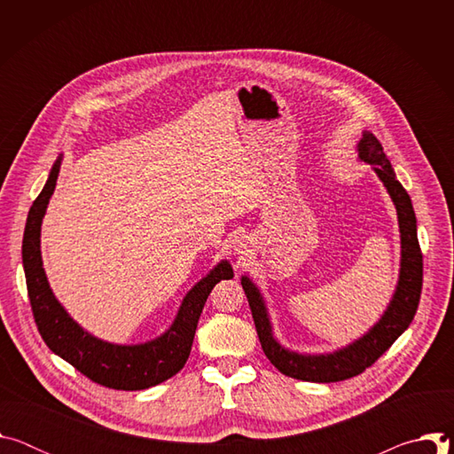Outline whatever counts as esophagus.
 <instances>
[{"instance_id":"34e87169","label":"esophagus","mask_w":454,"mask_h":454,"mask_svg":"<svg viewBox=\"0 0 454 454\" xmlns=\"http://www.w3.org/2000/svg\"><path fill=\"white\" fill-rule=\"evenodd\" d=\"M251 246H249V240L247 239H244V237H240V239H237V242H235V246H233V251L237 253V254H249V249Z\"/></svg>"}]
</instances>
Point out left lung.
Instances as JSON below:
<instances>
[{
    "label": "left lung",
    "mask_w": 454,
    "mask_h": 454,
    "mask_svg": "<svg viewBox=\"0 0 454 454\" xmlns=\"http://www.w3.org/2000/svg\"><path fill=\"white\" fill-rule=\"evenodd\" d=\"M357 158L372 165L377 177L386 186L395 205L401 231V270L395 293L375 325L350 345L329 354H300L286 348L275 338L270 312L264 296L249 277H242L240 284L249 301L258 340L268 359L284 375L309 382H336L359 375L372 366L394 341L410 327L417 312L422 291V253L417 239V217L411 200L404 186L397 181L390 160L386 158L382 145L364 131L357 142Z\"/></svg>",
    "instance_id": "left-lung-1"
}]
</instances>
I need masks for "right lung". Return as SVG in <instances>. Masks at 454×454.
I'll return each mask as SVG.
<instances>
[{"instance_id":"obj_1","label":"right lung","mask_w":454,"mask_h":454,"mask_svg":"<svg viewBox=\"0 0 454 454\" xmlns=\"http://www.w3.org/2000/svg\"><path fill=\"white\" fill-rule=\"evenodd\" d=\"M62 156L53 163L46 184L34 201L23 235V268L37 329L48 348L91 380L114 390H145L176 375L186 363L198 321L208 294L221 280L233 278L228 261H221L183 298L172 325L156 340L116 345L95 338L67 312L50 289L41 256V224L55 190Z\"/></svg>"}]
</instances>
